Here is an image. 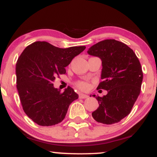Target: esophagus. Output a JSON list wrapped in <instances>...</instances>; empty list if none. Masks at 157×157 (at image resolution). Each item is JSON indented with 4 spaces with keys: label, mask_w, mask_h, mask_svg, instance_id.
I'll return each instance as SVG.
<instances>
[{
    "label": "esophagus",
    "mask_w": 157,
    "mask_h": 157,
    "mask_svg": "<svg viewBox=\"0 0 157 157\" xmlns=\"http://www.w3.org/2000/svg\"><path fill=\"white\" fill-rule=\"evenodd\" d=\"M79 97H80V99H86V98H88V97H89V95L80 93V94H79Z\"/></svg>",
    "instance_id": "34e87169"
}]
</instances>
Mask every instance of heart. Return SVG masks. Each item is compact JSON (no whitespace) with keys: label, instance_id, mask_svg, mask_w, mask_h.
<instances>
[{"label":"heart","instance_id":"b5f03b06","mask_svg":"<svg viewBox=\"0 0 157 157\" xmlns=\"http://www.w3.org/2000/svg\"><path fill=\"white\" fill-rule=\"evenodd\" d=\"M77 86H78V87L81 89L85 90V89H87L88 88H89V84L86 82H82V81H80V82H77Z\"/></svg>","mask_w":157,"mask_h":157}]
</instances>
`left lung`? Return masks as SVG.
Here are the masks:
<instances>
[{"instance_id": "obj_1", "label": "left lung", "mask_w": 157, "mask_h": 157, "mask_svg": "<svg viewBox=\"0 0 157 157\" xmlns=\"http://www.w3.org/2000/svg\"><path fill=\"white\" fill-rule=\"evenodd\" d=\"M87 52L101 60L102 81L97 89L108 91L102 97L92 95L99 107L91 114L100 123H117L130 113L140 95L143 78L141 65L134 51L116 40L100 41Z\"/></svg>"}]
</instances>
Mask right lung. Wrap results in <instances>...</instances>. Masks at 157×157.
<instances>
[{"label":"right lung","mask_w":157,"mask_h":157,"mask_svg":"<svg viewBox=\"0 0 157 157\" xmlns=\"http://www.w3.org/2000/svg\"><path fill=\"white\" fill-rule=\"evenodd\" d=\"M85 48H61L37 41L20 56L15 68L17 89L23 111L37 125L51 126L62 122L70 104L78 98L72 88L68 86L60 93L53 82L57 75L66 74L65 67Z\"/></svg>","instance_id":"1"}]
</instances>
